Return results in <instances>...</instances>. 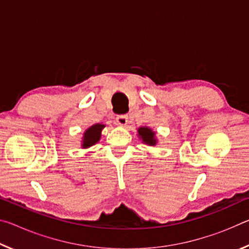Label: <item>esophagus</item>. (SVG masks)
<instances>
[{
  "label": "esophagus",
  "instance_id": "obj_1",
  "mask_svg": "<svg viewBox=\"0 0 249 249\" xmlns=\"http://www.w3.org/2000/svg\"><path fill=\"white\" fill-rule=\"evenodd\" d=\"M116 122L120 126H125L128 123V116L127 115H120L116 117Z\"/></svg>",
  "mask_w": 249,
  "mask_h": 249
}]
</instances>
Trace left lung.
<instances>
[{"label":"left lung","instance_id":"left-lung-1","mask_svg":"<svg viewBox=\"0 0 249 249\" xmlns=\"http://www.w3.org/2000/svg\"><path fill=\"white\" fill-rule=\"evenodd\" d=\"M138 132V137L140 140H142V142L144 144L148 145V146H156L157 145V138H156V132H154L153 129L148 126H142L137 129Z\"/></svg>","mask_w":249,"mask_h":249}]
</instances>
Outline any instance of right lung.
<instances>
[{"label":"right lung","mask_w":249,"mask_h":249,"mask_svg":"<svg viewBox=\"0 0 249 249\" xmlns=\"http://www.w3.org/2000/svg\"><path fill=\"white\" fill-rule=\"evenodd\" d=\"M105 127L104 124H93L90 126L89 128L86 129V132L83 133L82 141H81V147L83 149L90 148L96 142H99L101 140V135H102V129Z\"/></svg>","instance_id":"add662e5"}]
</instances>
